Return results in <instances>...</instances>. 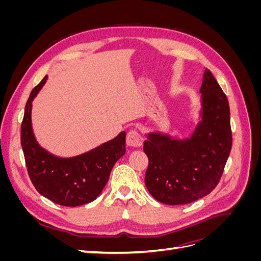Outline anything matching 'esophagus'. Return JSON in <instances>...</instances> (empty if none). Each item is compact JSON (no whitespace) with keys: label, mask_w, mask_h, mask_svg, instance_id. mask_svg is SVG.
<instances>
[{"label":"esophagus","mask_w":261,"mask_h":261,"mask_svg":"<svg viewBox=\"0 0 261 261\" xmlns=\"http://www.w3.org/2000/svg\"><path fill=\"white\" fill-rule=\"evenodd\" d=\"M141 144H143V138H141L140 134L137 130L132 129L127 133V135H126V145L137 148L140 147Z\"/></svg>","instance_id":"obj_1"}]
</instances>
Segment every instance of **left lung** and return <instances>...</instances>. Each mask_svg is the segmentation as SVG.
I'll return each mask as SVG.
<instances>
[{
    "instance_id": "1",
    "label": "left lung",
    "mask_w": 261,
    "mask_h": 261,
    "mask_svg": "<svg viewBox=\"0 0 261 261\" xmlns=\"http://www.w3.org/2000/svg\"><path fill=\"white\" fill-rule=\"evenodd\" d=\"M202 121L193 136L175 140L152 133L144 141L148 156L145 184L165 204H185L210 194L219 184L232 148L230 107L209 69L200 87Z\"/></svg>"
}]
</instances>
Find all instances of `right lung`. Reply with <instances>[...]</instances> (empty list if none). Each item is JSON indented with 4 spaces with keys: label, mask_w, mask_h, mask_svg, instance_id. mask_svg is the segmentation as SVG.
<instances>
[{
    "label": "right lung",
    "mask_w": 261,
    "mask_h": 261,
    "mask_svg": "<svg viewBox=\"0 0 261 261\" xmlns=\"http://www.w3.org/2000/svg\"><path fill=\"white\" fill-rule=\"evenodd\" d=\"M46 78L31 90L20 126V144L28 175L35 188L51 201L76 207L101 194L115 162L125 154V132L91 151L74 158L54 156L37 144L31 128V102Z\"/></svg>",
    "instance_id": "add662e5"
}]
</instances>
